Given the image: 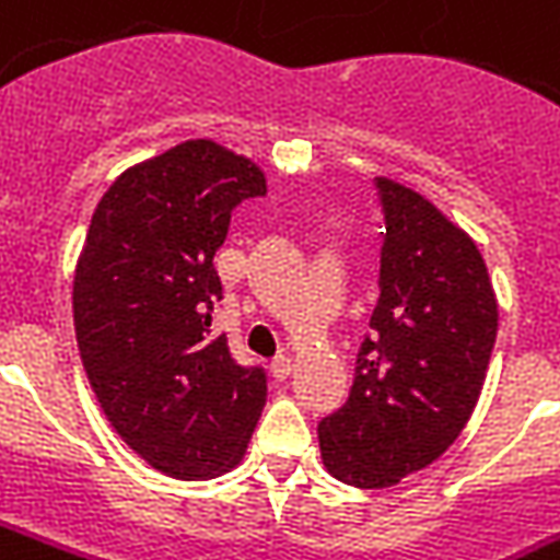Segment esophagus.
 I'll use <instances>...</instances> for the list:
<instances>
[{"label": "esophagus", "mask_w": 560, "mask_h": 560, "mask_svg": "<svg viewBox=\"0 0 560 560\" xmlns=\"http://www.w3.org/2000/svg\"><path fill=\"white\" fill-rule=\"evenodd\" d=\"M269 373L276 382H284V378H291L293 373V361L291 358H276V361L269 363Z\"/></svg>", "instance_id": "esophagus-1"}]
</instances>
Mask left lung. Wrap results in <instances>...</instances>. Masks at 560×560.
Instances as JSON below:
<instances>
[{
    "instance_id": "left-lung-1",
    "label": "left lung",
    "mask_w": 560,
    "mask_h": 560,
    "mask_svg": "<svg viewBox=\"0 0 560 560\" xmlns=\"http://www.w3.org/2000/svg\"><path fill=\"white\" fill-rule=\"evenodd\" d=\"M378 303L348 400L320 418L324 467L354 488L424 470L470 421L498 339V296L476 242L412 187L378 178Z\"/></svg>"
}]
</instances>
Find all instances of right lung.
<instances>
[{
    "instance_id": "obj_1",
    "label": "right lung",
    "mask_w": 560,
    "mask_h": 560,
    "mask_svg": "<svg viewBox=\"0 0 560 560\" xmlns=\"http://www.w3.org/2000/svg\"><path fill=\"white\" fill-rule=\"evenodd\" d=\"M264 194L257 163L190 139L117 175L78 257L72 312L90 388L117 436L172 479L233 470L267 402V373L209 336L214 252L233 209Z\"/></svg>"
}]
</instances>
